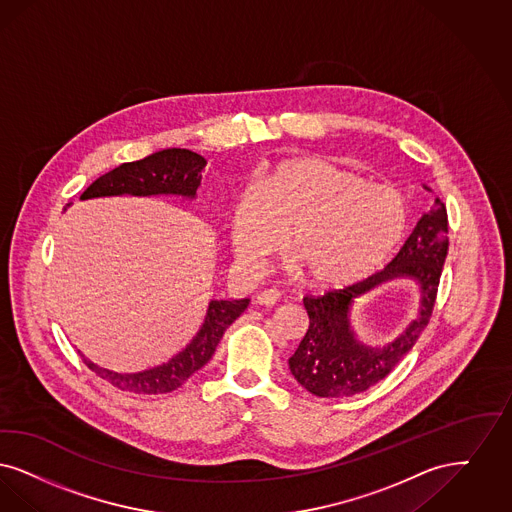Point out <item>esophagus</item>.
Listing matches in <instances>:
<instances>
[{
    "mask_svg": "<svg viewBox=\"0 0 512 512\" xmlns=\"http://www.w3.org/2000/svg\"><path fill=\"white\" fill-rule=\"evenodd\" d=\"M279 298H281V292H279V290L267 289L256 296V302H258L260 306H275V304L279 302Z\"/></svg>",
    "mask_w": 512,
    "mask_h": 512,
    "instance_id": "obj_1",
    "label": "esophagus"
}]
</instances>
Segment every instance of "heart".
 Here are the masks:
<instances>
[{
    "mask_svg": "<svg viewBox=\"0 0 512 512\" xmlns=\"http://www.w3.org/2000/svg\"><path fill=\"white\" fill-rule=\"evenodd\" d=\"M400 191L365 181L319 156H294L256 172L231 204L229 239L258 273L285 243L304 277L344 287L369 275L405 229Z\"/></svg>",
    "mask_w": 512,
    "mask_h": 512,
    "instance_id": "b5f03b06",
    "label": "heart"
}]
</instances>
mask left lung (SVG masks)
<instances>
[{
  "instance_id": "left-lung-1",
  "label": "left lung",
  "mask_w": 512,
  "mask_h": 512,
  "mask_svg": "<svg viewBox=\"0 0 512 512\" xmlns=\"http://www.w3.org/2000/svg\"><path fill=\"white\" fill-rule=\"evenodd\" d=\"M447 210L440 199L424 212L396 258L371 277L329 290L323 296H306L310 317L308 333L289 359L290 373L317 398H348L375 386L400 363L426 329L436 304L449 239ZM411 276L422 285L420 315L388 347L359 345L349 327L353 298L394 276Z\"/></svg>"
}]
</instances>
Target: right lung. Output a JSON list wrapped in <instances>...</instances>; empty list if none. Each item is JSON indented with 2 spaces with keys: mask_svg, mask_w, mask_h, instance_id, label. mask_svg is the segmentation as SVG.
<instances>
[{
  "mask_svg": "<svg viewBox=\"0 0 512 512\" xmlns=\"http://www.w3.org/2000/svg\"><path fill=\"white\" fill-rule=\"evenodd\" d=\"M206 166L204 156L197 155L189 149H164L143 160L124 162L109 174L95 179L82 193L80 200L97 199V197H114V195H181L195 197L200 185V172ZM248 298L243 300H212L208 313L197 336L191 344L172 357L168 363L158 365L155 369L122 375L112 373L109 369L97 367L88 359L84 363L97 377L105 378L118 390L132 394H166L179 388L200 367H204L216 346L220 344L225 329L245 312Z\"/></svg>",
  "mask_w": 512,
  "mask_h": 512,
  "instance_id": "1",
  "label": "right lung"
}]
</instances>
